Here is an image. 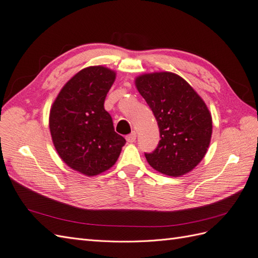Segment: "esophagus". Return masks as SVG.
I'll use <instances>...</instances> for the list:
<instances>
[{"label":"esophagus","instance_id":"1","mask_svg":"<svg viewBox=\"0 0 258 258\" xmlns=\"http://www.w3.org/2000/svg\"><path fill=\"white\" fill-rule=\"evenodd\" d=\"M136 137H137V135H136L135 132H132L130 135L126 136V141H127V143L132 144V143H134L136 141Z\"/></svg>","mask_w":258,"mask_h":258}]
</instances>
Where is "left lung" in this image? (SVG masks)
I'll return each mask as SVG.
<instances>
[{"instance_id":"obj_1","label":"left lung","mask_w":258,"mask_h":258,"mask_svg":"<svg viewBox=\"0 0 258 258\" xmlns=\"http://www.w3.org/2000/svg\"><path fill=\"white\" fill-rule=\"evenodd\" d=\"M135 84L156 116L160 142L145 153L154 170L173 177L185 175L200 163L212 137V115L187 81L172 72L136 78Z\"/></svg>"}]
</instances>
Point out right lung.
Here are the masks:
<instances>
[{
    "label": "right lung",
    "mask_w": 258,
    "mask_h": 258,
    "mask_svg": "<svg viewBox=\"0 0 258 258\" xmlns=\"http://www.w3.org/2000/svg\"><path fill=\"white\" fill-rule=\"evenodd\" d=\"M115 72L102 66L73 76L56 97L49 112V131L61 160L72 170L95 176L109 170L126 143L116 134L104 107Z\"/></svg>",
    "instance_id": "obj_1"
}]
</instances>
